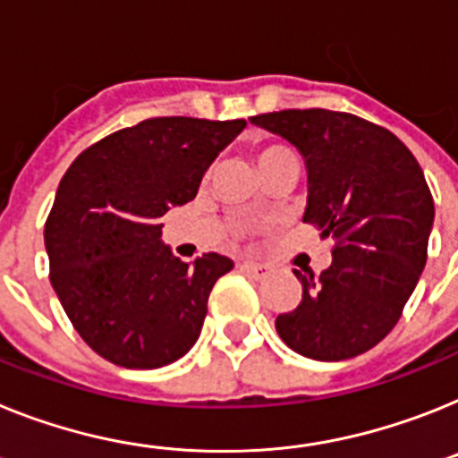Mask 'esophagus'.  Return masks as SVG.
<instances>
[{
  "mask_svg": "<svg viewBox=\"0 0 458 458\" xmlns=\"http://www.w3.org/2000/svg\"><path fill=\"white\" fill-rule=\"evenodd\" d=\"M241 268L248 271L252 277H257V280H264V277L271 276V267H267V264H257V261H243Z\"/></svg>",
  "mask_w": 458,
  "mask_h": 458,
  "instance_id": "obj_1",
  "label": "esophagus"
}]
</instances>
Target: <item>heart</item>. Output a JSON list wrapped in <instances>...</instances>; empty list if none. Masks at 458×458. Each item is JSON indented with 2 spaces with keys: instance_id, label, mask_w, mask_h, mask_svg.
I'll list each match as a JSON object with an SVG mask.
<instances>
[{
  "instance_id": "obj_1",
  "label": "heart",
  "mask_w": 458,
  "mask_h": 458,
  "mask_svg": "<svg viewBox=\"0 0 458 458\" xmlns=\"http://www.w3.org/2000/svg\"><path fill=\"white\" fill-rule=\"evenodd\" d=\"M287 148L280 146V143H268V146H261L257 148L255 152V162H257V169L264 171L271 162H276L277 157H283V155H287Z\"/></svg>"
}]
</instances>
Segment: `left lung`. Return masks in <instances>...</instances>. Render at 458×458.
<instances>
[{
    "label": "left lung",
    "mask_w": 458,
    "mask_h": 458,
    "mask_svg": "<svg viewBox=\"0 0 458 458\" xmlns=\"http://www.w3.org/2000/svg\"><path fill=\"white\" fill-rule=\"evenodd\" d=\"M306 162L303 222L334 238L319 276L294 271L303 299L277 315L287 347L318 361L369 352L396 327L426 264L433 197L403 140L352 113L308 108L250 117Z\"/></svg>",
    "instance_id": "obj_1"
}]
</instances>
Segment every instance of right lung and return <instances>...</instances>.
I'll use <instances>...</instances> for the list:
<instances>
[{
  "label": "right lung",
  "instance_id": "obj_1",
  "mask_svg": "<svg viewBox=\"0 0 458 458\" xmlns=\"http://www.w3.org/2000/svg\"><path fill=\"white\" fill-rule=\"evenodd\" d=\"M245 120L150 117L73 159L46 220L50 283L85 343L115 366L159 369L201 334L217 252L185 264L159 217L197 197L203 174Z\"/></svg>",
  "mask_w": 458,
  "mask_h": 458
}]
</instances>
